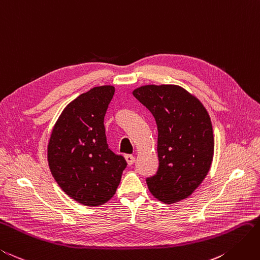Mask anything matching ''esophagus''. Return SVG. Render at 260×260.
<instances>
[{"label":"esophagus","instance_id":"esophagus-1","mask_svg":"<svg viewBox=\"0 0 260 260\" xmlns=\"http://www.w3.org/2000/svg\"><path fill=\"white\" fill-rule=\"evenodd\" d=\"M124 158H125V160H127V163L129 165H132L133 163L136 162V157L133 156V155H130V154H127V155H124Z\"/></svg>","mask_w":260,"mask_h":260}]
</instances>
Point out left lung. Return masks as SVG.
<instances>
[{
	"label": "left lung",
	"instance_id": "obj_1",
	"mask_svg": "<svg viewBox=\"0 0 260 260\" xmlns=\"http://www.w3.org/2000/svg\"><path fill=\"white\" fill-rule=\"evenodd\" d=\"M157 125L158 170L146 178L151 193L165 203L190 196L212 163V123L203 105L177 85H145L132 92Z\"/></svg>",
	"mask_w": 260,
	"mask_h": 260
}]
</instances>
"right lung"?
Returning <instances> with one entry per match:
<instances>
[{"instance_id":"obj_1","label":"right lung","mask_w":260,"mask_h":260,"mask_svg":"<svg viewBox=\"0 0 260 260\" xmlns=\"http://www.w3.org/2000/svg\"><path fill=\"white\" fill-rule=\"evenodd\" d=\"M115 87L90 88L62 111L48 144L52 176L69 197L81 205L101 206L115 194L127 167L111 151L104 118Z\"/></svg>"}]
</instances>
